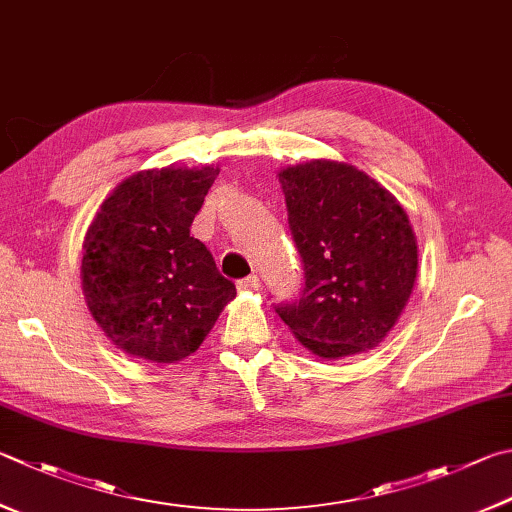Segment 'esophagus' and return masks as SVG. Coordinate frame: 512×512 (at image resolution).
Wrapping results in <instances>:
<instances>
[{
  "mask_svg": "<svg viewBox=\"0 0 512 512\" xmlns=\"http://www.w3.org/2000/svg\"><path fill=\"white\" fill-rule=\"evenodd\" d=\"M259 284H262V282H259V277L257 275H250V277H244V280H239L237 288H239V291H250V293H253V291H259Z\"/></svg>",
  "mask_w": 512,
  "mask_h": 512,
  "instance_id": "obj_1",
  "label": "esophagus"
}]
</instances>
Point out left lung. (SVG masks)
<instances>
[{
  "instance_id": "left-lung-1",
  "label": "left lung",
  "mask_w": 512,
  "mask_h": 512,
  "mask_svg": "<svg viewBox=\"0 0 512 512\" xmlns=\"http://www.w3.org/2000/svg\"><path fill=\"white\" fill-rule=\"evenodd\" d=\"M304 291L277 306L293 336L324 360L376 349L401 318L418 273L407 212L356 165L313 159L277 172Z\"/></svg>"
}]
</instances>
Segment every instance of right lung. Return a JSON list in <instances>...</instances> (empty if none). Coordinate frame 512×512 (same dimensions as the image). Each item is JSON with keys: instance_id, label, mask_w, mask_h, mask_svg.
Listing matches in <instances>:
<instances>
[{"instance_id": "1", "label": "right lung", "mask_w": 512, "mask_h": 512, "mask_svg": "<svg viewBox=\"0 0 512 512\" xmlns=\"http://www.w3.org/2000/svg\"><path fill=\"white\" fill-rule=\"evenodd\" d=\"M219 165L152 167L120 181L82 244L80 280L89 313L111 345L170 365L215 327L235 284L190 237Z\"/></svg>"}]
</instances>
